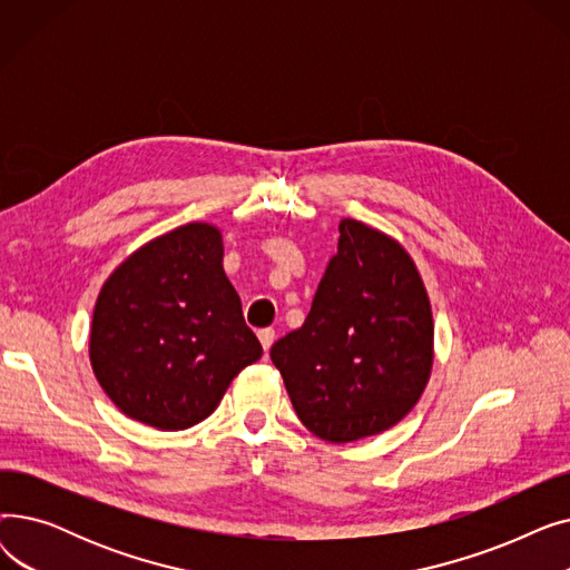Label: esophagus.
Listing matches in <instances>:
<instances>
[{"mask_svg":"<svg viewBox=\"0 0 570 570\" xmlns=\"http://www.w3.org/2000/svg\"><path fill=\"white\" fill-rule=\"evenodd\" d=\"M275 331H273V327H263V331H258V340H261V344H263V351L267 353L269 351V346H273L275 344Z\"/></svg>","mask_w":570,"mask_h":570,"instance_id":"obj_1","label":"esophagus"}]
</instances>
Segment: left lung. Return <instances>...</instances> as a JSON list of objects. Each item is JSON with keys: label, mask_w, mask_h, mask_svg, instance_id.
<instances>
[{"label": "left lung", "mask_w": 570, "mask_h": 570, "mask_svg": "<svg viewBox=\"0 0 570 570\" xmlns=\"http://www.w3.org/2000/svg\"><path fill=\"white\" fill-rule=\"evenodd\" d=\"M303 425L351 443L397 425L434 365L430 295L409 252L363 222H340L303 327L269 348Z\"/></svg>", "instance_id": "left-lung-1"}]
</instances>
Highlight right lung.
I'll list each match as a JSON object with an SVG mask.
<instances>
[{"mask_svg": "<svg viewBox=\"0 0 570 570\" xmlns=\"http://www.w3.org/2000/svg\"><path fill=\"white\" fill-rule=\"evenodd\" d=\"M222 263V230L191 222L149 239L104 282L89 363L134 421L166 432L205 421L263 355Z\"/></svg>", "mask_w": 570, "mask_h": 570, "instance_id": "obj_1", "label": "right lung"}]
</instances>
